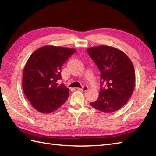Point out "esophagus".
Instances as JSON below:
<instances>
[{"label":"esophagus","mask_w":156,"mask_h":156,"mask_svg":"<svg viewBox=\"0 0 156 156\" xmlns=\"http://www.w3.org/2000/svg\"><path fill=\"white\" fill-rule=\"evenodd\" d=\"M88 87H87V86H84V87H83L82 88H77V90H80V91H83V92L88 90Z\"/></svg>","instance_id":"obj_1"}]
</instances>
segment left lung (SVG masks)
I'll list each match as a JSON object with an SVG mask.
<instances>
[{
    "instance_id": "left-lung-1",
    "label": "left lung",
    "mask_w": 156,
    "mask_h": 156,
    "mask_svg": "<svg viewBox=\"0 0 156 156\" xmlns=\"http://www.w3.org/2000/svg\"><path fill=\"white\" fill-rule=\"evenodd\" d=\"M101 72L98 98L90 105L107 113L119 110L127 103L135 87V69L131 59L124 52L107 45L87 49Z\"/></svg>"
}]
</instances>
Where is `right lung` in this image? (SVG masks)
<instances>
[{
    "mask_svg": "<svg viewBox=\"0 0 156 156\" xmlns=\"http://www.w3.org/2000/svg\"><path fill=\"white\" fill-rule=\"evenodd\" d=\"M75 49L46 45L35 50L23 69V89L35 109L48 114L67 100L69 89L59 84L61 68Z\"/></svg>",
    "mask_w": 156,
    "mask_h": 156,
    "instance_id": "1",
    "label": "right lung"
}]
</instances>
